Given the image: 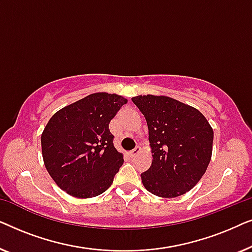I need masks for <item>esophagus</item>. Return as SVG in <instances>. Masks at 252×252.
I'll return each mask as SVG.
<instances>
[{
  "mask_svg": "<svg viewBox=\"0 0 252 252\" xmlns=\"http://www.w3.org/2000/svg\"><path fill=\"white\" fill-rule=\"evenodd\" d=\"M140 151H141V147L140 146H136L132 151H130L129 154H130V156H132V157H135L136 155L140 154Z\"/></svg>",
  "mask_w": 252,
  "mask_h": 252,
  "instance_id": "34e87169",
  "label": "esophagus"
}]
</instances>
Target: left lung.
<instances>
[{
	"mask_svg": "<svg viewBox=\"0 0 252 252\" xmlns=\"http://www.w3.org/2000/svg\"><path fill=\"white\" fill-rule=\"evenodd\" d=\"M147 120L153 163L141 174L144 188L172 198L194 188L211 160L213 130L197 109L167 97L132 98Z\"/></svg>",
	"mask_w": 252,
	"mask_h": 252,
	"instance_id": "left-lung-1",
	"label": "left lung"
}]
</instances>
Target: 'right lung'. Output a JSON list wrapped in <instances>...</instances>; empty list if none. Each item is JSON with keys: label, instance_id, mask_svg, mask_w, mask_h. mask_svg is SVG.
Here are the masks:
<instances>
[{"label": "right lung", "instance_id": "add662e5", "mask_svg": "<svg viewBox=\"0 0 252 252\" xmlns=\"http://www.w3.org/2000/svg\"><path fill=\"white\" fill-rule=\"evenodd\" d=\"M123 96L95 93L61 109L41 135L46 168L58 187L78 198L101 195L124 163L109 124L126 104Z\"/></svg>", "mask_w": 252, "mask_h": 252}]
</instances>
